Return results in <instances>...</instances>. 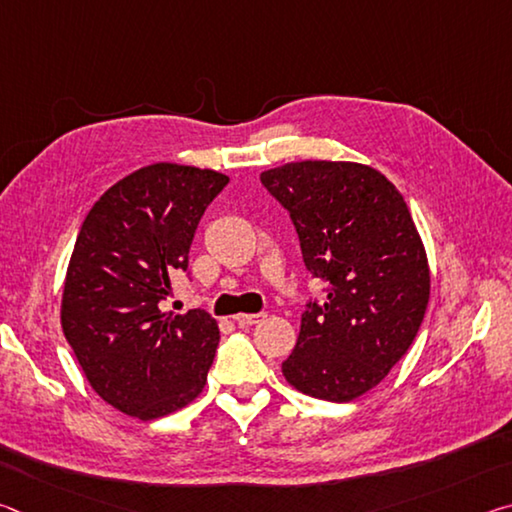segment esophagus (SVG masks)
I'll use <instances>...</instances> for the list:
<instances>
[{
    "label": "esophagus",
    "instance_id": "obj_1",
    "mask_svg": "<svg viewBox=\"0 0 512 512\" xmlns=\"http://www.w3.org/2000/svg\"><path fill=\"white\" fill-rule=\"evenodd\" d=\"M264 318H266V314H262V311H259V314H237V316H235V323L241 325V327H246V325L262 323Z\"/></svg>",
    "mask_w": 512,
    "mask_h": 512
}]
</instances>
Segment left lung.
<instances>
[{
	"label": "left lung",
	"mask_w": 512,
	"mask_h": 512,
	"mask_svg": "<svg viewBox=\"0 0 512 512\" xmlns=\"http://www.w3.org/2000/svg\"><path fill=\"white\" fill-rule=\"evenodd\" d=\"M259 180L289 212L302 262L327 291L325 302L307 300L284 377L318 400L350 402L404 357L427 311V253L409 207L357 162H291Z\"/></svg>",
	"instance_id": "left-lung-1"
}]
</instances>
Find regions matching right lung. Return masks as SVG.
<instances>
[{"mask_svg":"<svg viewBox=\"0 0 512 512\" xmlns=\"http://www.w3.org/2000/svg\"><path fill=\"white\" fill-rule=\"evenodd\" d=\"M228 176L151 164L103 194L85 216L63 289V332L90 386L140 420L183 409L203 391L219 345L203 309L164 316L169 277L187 271L198 221Z\"/></svg>","mask_w":512,"mask_h":512,"instance_id":"obj_1","label":"right lung"}]
</instances>
